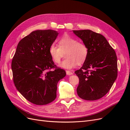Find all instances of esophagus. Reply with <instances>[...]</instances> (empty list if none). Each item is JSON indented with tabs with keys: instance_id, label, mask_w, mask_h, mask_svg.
I'll list each match as a JSON object with an SVG mask.
<instances>
[{
	"instance_id": "34e87169",
	"label": "esophagus",
	"mask_w": 130,
	"mask_h": 130,
	"mask_svg": "<svg viewBox=\"0 0 130 130\" xmlns=\"http://www.w3.org/2000/svg\"><path fill=\"white\" fill-rule=\"evenodd\" d=\"M66 74L67 75H72L73 74V73L72 72L69 71V70H66Z\"/></svg>"
}]
</instances>
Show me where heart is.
<instances>
[{"mask_svg": "<svg viewBox=\"0 0 130 130\" xmlns=\"http://www.w3.org/2000/svg\"><path fill=\"white\" fill-rule=\"evenodd\" d=\"M58 46L51 44L48 52L52 60L55 63H59L65 53L67 57L60 64L62 68L71 69L77 64L81 65L87 60L88 55V48L85 43L77 42V39L70 35H66L59 39Z\"/></svg>", "mask_w": 130, "mask_h": 130, "instance_id": "b5f03b06", "label": "heart"}]
</instances>
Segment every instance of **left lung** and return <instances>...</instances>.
I'll use <instances>...</instances> for the list:
<instances>
[{
	"label": "left lung",
	"mask_w": 130,
	"mask_h": 130,
	"mask_svg": "<svg viewBox=\"0 0 130 130\" xmlns=\"http://www.w3.org/2000/svg\"><path fill=\"white\" fill-rule=\"evenodd\" d=\"M88 48V55L75 73L79 78L78 96L86 100L99 99L111 88L118 75L115 50L103 35L90 30H73Z\"/></svg>",
	"instance_id": "obj_1"
}]
</instances>
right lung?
Masks as SVG:
<instances>
[{"label": "right lung", "mask_w": 130, "mask_h": 130, "mask_svg": "<svg viewBox=\"0 0 130 130\" xmlns=\"http://www.w3.org/2000/svg\"><path fill=\"white\" fill-rule=\"evenodd\" d=\"M58 34L50 29L33 31L19 41L12 60L15 87L34 104L53 102L56 98L58 82L66 75L64 70L54 64L48 52Z\"/></svg>", "instance_id": "obj_1"}]
</instances>
